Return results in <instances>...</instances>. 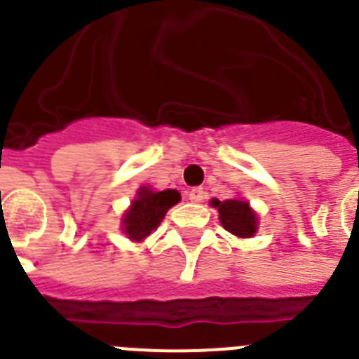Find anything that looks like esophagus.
Segmentation results:
<instances>
[{
    "mask_svg": "<svg viewBox=\"0 0 359 359\" xmlns=\"http://www.w3.org/2000/svg\"><path fill=\"white\" fill-rule=\"evenodd\" d=\"M203 198H205V191H203L202 187H193V189L189 191V200H191V202L198 203V202H202Z\"/></svg>",
    "mask_w": 359,
    "mask_h": 359,
    "instance_id": "1",
    "label": "esophagus"
}]
</instances>
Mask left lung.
Listing matches in <instances>:
<instances>
[{
  "instance_id": "left-lung-1",
  "label": "left lung",
  "mask_w": 359,
  "mask_h": 359,
  "mask_svg": "<svg viewBox=\"0 0 359 359\" xmlns=\"http://www.w3.org/2000/svg\"><path fill=\"white\" fill-rule=\"evenodd\" d=\"M212 205L217 207L221 225L230 233L237 237H251L257 232V216L250 209V203L243 200H212Z\"/></svg>"
}]
</instances>
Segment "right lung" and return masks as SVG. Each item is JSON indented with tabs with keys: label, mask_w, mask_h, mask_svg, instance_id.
<instances>
[{
	"label": "right lung",
	"mask_w": 359,
	"mask_h": 359,
	"mask_svg": "<svg viewBox=\"0 0 359 359\" xmlns=\"http://www.w3.org/2000/svg\"><path fill=\"white\" fill-rule=\"evenodd\" d=\"M180 200L179 191L164 189L159 193L142 187L138 191V198L130 203V209L123 216V230L129 239L142 241L150 236L154 229H157L164 214L170 207L175 205Z\"/></svg>",
	"instance_id": "obj_1"
}]
</instances>
